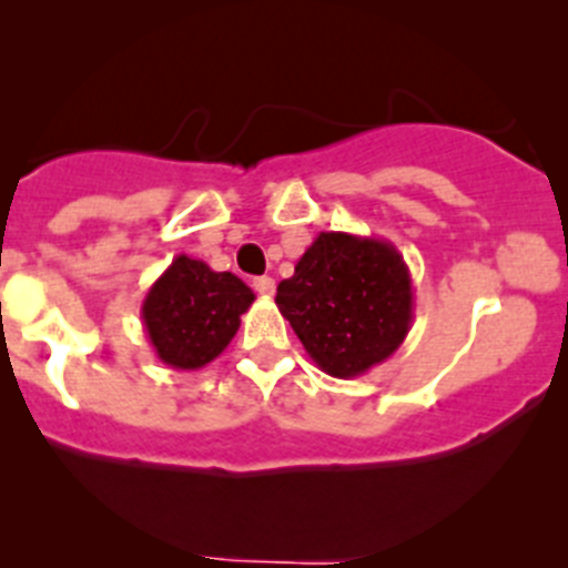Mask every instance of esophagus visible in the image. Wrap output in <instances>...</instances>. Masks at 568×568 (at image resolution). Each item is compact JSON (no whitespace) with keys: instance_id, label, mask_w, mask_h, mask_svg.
Returning a JSON list of instances; mask_svg holds the SVG:
<instances>
[{"instance_id":"34e87169","label":"esophagus","mask_w":568,"mask_h":568,"mask_svg":"<svg viewBox=\"0 0 568 568\" xmlns=\"http://www.w3.org/2000/svg\"><path fill=\"white\" fill-rule=\"evenodd\" d=\"M253 287L258 295H273L275 293V281L270 278V275H258V278H253Z\"/></svg>"}]
</instances>
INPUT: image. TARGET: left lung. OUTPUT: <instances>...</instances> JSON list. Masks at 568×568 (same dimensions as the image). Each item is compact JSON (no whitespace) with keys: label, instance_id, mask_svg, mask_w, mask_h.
Wrapping results in <instances>:
<instances>
[{"label":"left lung","instance_id":"8db88e82","mask_svg":"<svg viewBox=\"0 0 568 568\" xmlns=\"http://www.w3.org/2000/svg\"><path fill=\"white\" fill-rule=\"evenodd\" d=\"M281 315L318 369L358 378L384 364L413 327V275L395 244L318 233L275 293Z\"/></svg>","mask_w":568,"mask_h":568}]
</instances>
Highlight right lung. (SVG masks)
Returning <instances> with one entry per match:
<instances>
[{"mask_svg":"<svg viewBox=\"0 0 568 568\" xmlns=\"http://www.w3.org/2000/svg\"><path fill=\"white\" fill-rule=\"evenodd\" d=\"M253 301L255 293L239 275L175 255L142 301L155 358L173 369H202L227 349Z\"/></svg>","mask_w":568,"mask_h":568,"instance_id":"obj_1","label":"right lung"}]
</instances>
